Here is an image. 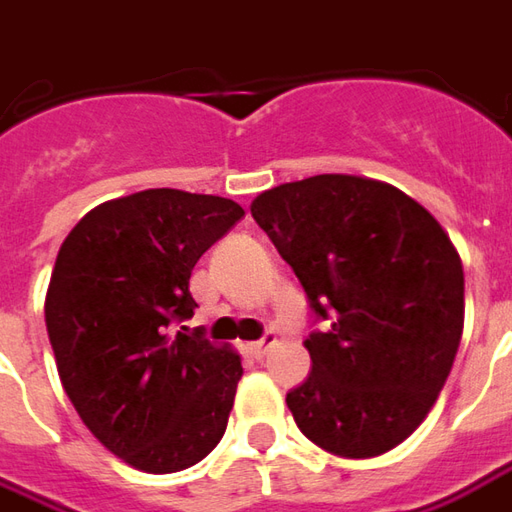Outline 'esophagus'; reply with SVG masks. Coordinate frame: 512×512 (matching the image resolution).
<instances>
[{
	"instance_id": "34e87169",
	"label": "esophagus",
	"mask_w": 512,
	"mask_h": 512,
	"mask_svg": "<svg viewBox=\"0 0 512 512\" xmlns=\"http://www.w3.org/2000/svg\"><path fill=\"white\" fill-rule=\"evenodd\" d=\"M273 345H276V334H273V331H264L262 340H256V343H250V345H248V351H250V354H253V357H256V359H262L264 354H267V351L273 348Z\"/></svg>"
}]
</instances>
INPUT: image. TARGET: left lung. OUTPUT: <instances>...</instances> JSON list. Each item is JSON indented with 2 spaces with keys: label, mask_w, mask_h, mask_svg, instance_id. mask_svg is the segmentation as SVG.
I'll use <instances>...</instances> for the list:
<instances>
[{
  "label": "left lung",
  "mask_w": 512,
  "mask_h": 512,
  "mask_svg": "<svg viewBox=\"0 0 512 512\" xmlns=\"http://www.w3.org/2000/svg\"><path fill=\"white\" fill-rule=\"evenodd\" d=\"M250 214L301 281L320 329L287 407L320 449L362 460L421 426L463 337V264L438 220L357 175L281 183Z\"/></svg>",
  "instance_id": "8db88e82"
}]
</instances>
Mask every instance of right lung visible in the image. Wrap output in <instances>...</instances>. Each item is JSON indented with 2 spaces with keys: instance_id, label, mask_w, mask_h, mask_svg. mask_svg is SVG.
<instances>
[{
  "instance_id": "add662e5",
  "label": "right lung",
  "mask_w": 512,
  "mask_h": 512,
  "mask_svg": "<svg viewBox=\"0 0 512 512\" xmlns=\"http://www.w3.org/2000/svg\"><path fill=\"white\" fill-rule=\"evenodd\" d=\"M242 217L228 197L147 189L88 211L58 250L44 315L63 390L139 471H183L225 435L242 362L171 326L195 315L197 259Z\"/></svg>"
}]
</instances>
